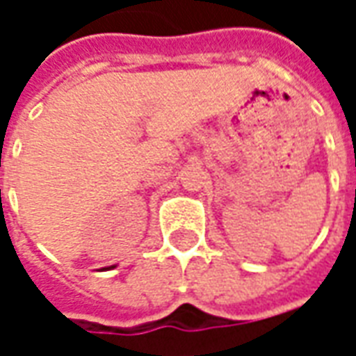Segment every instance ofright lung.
<instances>
[{
	"label": "right lung",
	"mask_w": 356,
	"mask_h": 356,
	"mask_svg": "<svg viewBox=\"0 0 356 356\" xmlns=\"http://www.w3.org/2000/svg\"><path fill=\"white\" fill-rule=\"evenodd\" d=\"M114 267H116V265H112V267H108V268H114Z\"/></svg>",
	"instance_id": "add662e5"
}]
</instances>
